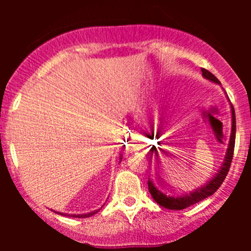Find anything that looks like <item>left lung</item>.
I'll return each instance as SVG.
<instances>
[{
    "mask_svg": "<svg viewBox=\"0 0 251 251\" xmlns=\"http://www.w3.org/2000/svg\"><path fill=\"white\" fill-rule=\"evenodd\" d=\"M201 74H203V76L205 77V79L221 85L220 80H218L214 74L210 73L209 71L201 68ZM231 119H232L231 134H230L229 146H227L226 157H224V162L222 164L220 171H218L217 174L214 176V178H212L210 181H208V183L204 184V185L201 186V188H197L196 190H194V191L190 192V194H185L183 196H169V195L163 194L160 190L155 188L153 181L149 178L148 185H149L150 194H151L152 197H153V200L157 201L160 206L170 209V210H183L185 208H189V206L194 205V204L198 203V201L205 200V198H208L209 196L214 195L215 192L217 191L218 188L222 185V183H223L224 179H226L227 172H229L230 165H231L232 155H234L235 138H236V118H235V109L232 105H231ZM153 153L155 154V157H158L157 150H155L154 146H152L151 153H150V159H151Z\"/></svg>",
    "mask_w": 251,
    "mask_h": 251,
    "instance_id": "1",
    "label": "left lung"
}]
</instances>
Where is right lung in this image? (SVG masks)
Segmentation results:
<instances>
[{
  "instance_id": "right-lung-1",
  "label": "right lung",
  "mask_w": 251,
  "mask_h": 251,
  "mask_svg": "<svg viewBox=\"0 0 251 251\" xmlns=\"http://www.w3.org/2000/svg\"><path fill=\"white\" fill-rule=\"evenodd\" d=\"M120 157H122V155H120ZM120 159H122V158H120ZM99 210H96V211H92V212H88V214H83V215H67V214H63V212H56V214L62 215V216H70V217L72 216V217H77V218H87V217H91V216H93L94 214H97Z\"/></svg>"
}]
</instances>
